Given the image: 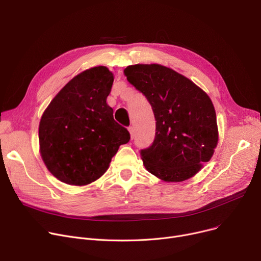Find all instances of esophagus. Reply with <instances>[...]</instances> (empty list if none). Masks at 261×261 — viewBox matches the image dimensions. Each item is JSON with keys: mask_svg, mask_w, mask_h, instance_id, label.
Returning <instances> with one entry per match:
<instances>
[{"mask_svg": "<svg viewBox=\"0 0 261 261\" xmlns=\"http://www.w3.org/2000/svg\"><path fill=\"white\" fill-rule=\"evenodd\" d=\"M128 130H129V133H130V136L133 139V136H134V128L131 126V127L128 128Z\"/></svg>", "mask_w": 261, "mask_h": 261, "instance_id": "1", "label": "esophagus"}]
</instances>
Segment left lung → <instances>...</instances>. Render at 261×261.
Wrapping results in <instances>:
<instances>
[{
	"mask_svg": "<svg viewBox=\"0 0 261 261\" xmlns=\"http://www.w3.org/2000/svg\"><path fill=\"white\" fill-rule=\"evenodd\" d=\"M130 84L153 110L155 139L141 151L147 171L165 182H183L210 162L218 145L215 107L200 87L158 63L126 67Z\"/></svg>",
	"mask_w": 261,
	"mask_h": 261,
	"instance_id": "obj_1",
	"label": "left lung"
}]
</instances>
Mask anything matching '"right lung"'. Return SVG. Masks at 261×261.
Returning a JSON list of instances; mask_svg holds the SVG:
<instances>
[{"label":"right lung","mask_w":261,"mask_h":261,"mask_svg":"<svg viewBox=\"0 0 261 261\" xmlns=\"http://www.w3.org/2000/svg\"><path fill=\"white\" fill-rule=\"evenodd\" d=\"M114 81L103 65L79 73L57 93L41 116L39 150L48 171L65 184L84 186L108 170L130 134L107 103Z\"/></svg>","instance_id":"obj_1"}]
</instances>
